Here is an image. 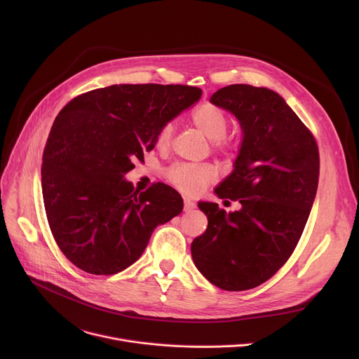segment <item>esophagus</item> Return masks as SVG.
<instances>
[{
  "label": "esophagus",
  "instance_id": "obj_1",
  "mask_svg": "<svg viewBox=\"0 0 359 359\" xmlns=\"http://www.w3.org/2000/svg\"><path fill=\"white\" fill-rule=\"evenodd\" d=\"M183 203H184V212H190V210H193L196 208V203L193 200L187 198V197H184Z\"/></svg>",
  "mask_w": 359,
  "mask_h": 359
}]
</instances>
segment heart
Segmentation results:
<instances>
[{"instance_id":"heart-1","label":"heart","mask_w":359,"mask_h":359,"mask_svg":"<svg viewBox=\"0 0 359 359\" xmlns=\"http://www.w3.org/2000/svg\"><path fill=\"white\" fill-rule=\"evenodd\" d=\"M191 122L209 139L217 153L231 156L237 153L240 142L233 135L226 133L230 126L229 115L223 108L213 102H203L191 112ZM176 133L175 121L165 122L156 135V143L161 149L172 146ZM165 176L169 183L187 194H198L209 184L217 180L219 173L213 165L209 163H175L166 169Z\"/></svg>"}]
</instances>
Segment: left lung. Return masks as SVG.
<instances>
[{
	"instance_id": "left-lung-1",
	"label": "left lung",
	"mask_w": 359,
	"mask_h": 359,
	"mask_svg": "<svg viewBox=\"0 0 359 359\" xmlns=\"http://www.w3.org/2000/svg\"><path fill=\"white\" fill-rule=\"evenodd\" d=\"M210 102L230 111L244 137L233 173L216 189L241 203L226 215L200 201L206 231L191 243L198 271L216 287L244 291L270 280L291 257L309 220L320 177L311 133L274 90L245 83L219 89Z\"/></svg>"
}]
</instances>
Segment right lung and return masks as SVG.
Here are the masks:
<instances>
[{
    "label": "right lung",
    "mask_w": 359,
    "mask_h": 359,
    "mask_svg": "<svg viewBox=\"0 0 359 359\" xmlns=\"http://www.w3.org/2000/svg\"><path fill=\"white\" fill-rule=\"evenodd\" d=\"M200 95L189 85H112L74 97L58 114L42 153V196L50 233L74 266L116 274L140 257L153 230L182 213L170 186L137 191L123 175Z\"/></svg>",
    "instance_id": "add662e5"
}]
</instances>
